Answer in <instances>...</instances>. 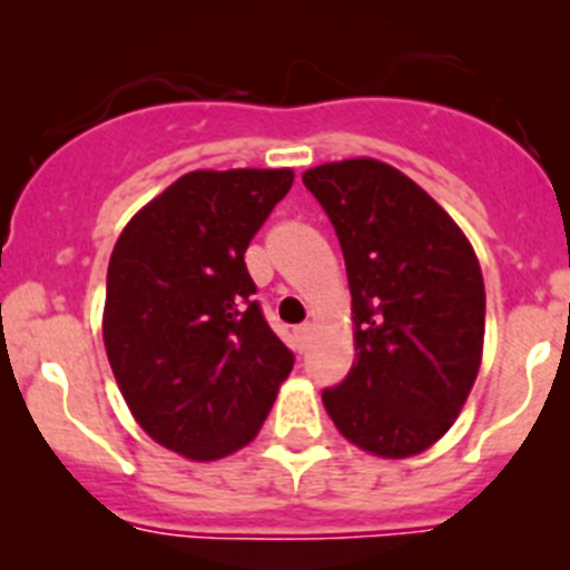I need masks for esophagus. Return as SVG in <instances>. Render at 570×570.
Segmentation results:
<instances>
[{
    "mask_svg": "<svg viewBox=\"0 0 570 570\" xmlns=\"http://www.w3.org/2000/svg\"><path fill=\"white\" fill-rule=\"evenodd\" d=\"M311 331H313L311 325H299L294 331V342H296V350H299V353L307 347V338H311Z\"/></svg>",
    "mask_w": 570,
    "mask_h": 570,
    "instance_id": "1",
    "label": "esophagus"
}]
</instances>
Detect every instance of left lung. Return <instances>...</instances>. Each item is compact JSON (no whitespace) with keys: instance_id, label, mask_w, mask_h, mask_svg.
<instances>
[{"instance_id":"8db88e82","label":"left lung","mask_w":570,"mask_h":570,"mask_svg":"<svg viewBox=\"0 0 570 570\" xmlns=\"http://www.w3.org/2000/svg\"><path fill=\"white\" fill-rule=\"evenodd\" d=\"M302 183L336 228L356 325V362L322 390L327 415L373 455H417L452 426L478 379V257L455 220L381 160L316 166Z\"/></svg>"}]
</instances>
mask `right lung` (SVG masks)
<instances>
[{"label":"right lung","mask_w":570,"mask_h":570,"mask_svg":"<svg viewBox=\"0 0 570 570\" xmlns=\"http://www.w3.org/2000/svg\"><path fill=\"white\" fill-rule=\"evenodd\" d=\"M291 183V169L189 171L135 214L109 257V367L135 421L191 461L243 449L294 370L245 268Z\"/></svg>","instance_id":"right-lung-1"}]
</instances>
